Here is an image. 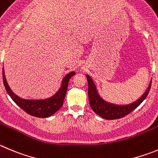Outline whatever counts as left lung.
Returning a JSON list of instances; mask_svg holds the SVG:
<instances>
[{"instance_id": "1", "label": "left lung", "mask_w": 158, "mask_h": 158, "mask_svg": "<svg viewBox=\"0 0 158 158\" xmlns=\"http://www.w3.org/2000/svg\"><path fill=\"white\" fill-rule=\"evenodd\" d=\"M86 79L88 81V97L91 108L96 114L107 120L121 118L132 112L145 100L151 86L150 80L147 89L137 101L129 104H115L107 102L100 96L96 84L89 75H86Z\"/></svg>"}]
</instances>
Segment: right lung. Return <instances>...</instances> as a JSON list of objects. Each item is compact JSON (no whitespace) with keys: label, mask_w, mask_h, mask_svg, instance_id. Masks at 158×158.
Masks as SVG:
<instances>
[{"label":"right lung","mask_w":158,"mask_h":158,"mask_svg":"<svg viewBox=\"0 0 158 158\" xmlns=\"http://www.w3.org/2000/svg\"><path fill=\"white\" fill-rule=\"evenodd\" d=\"M3 82L6 91L8 92L11 99L18 106L24 110L27 114L37 118H48L57 112L63 105L64 99L65 97L68 89V84L69 79L75 76L76 72H71L63 78L61 81V87L59 88L57 92L49 98L43 100H29L23 99L16 95L8 86L5 75H4V67L2 70Z\"/></svg>","instance_id":"1"}]
</instances>
